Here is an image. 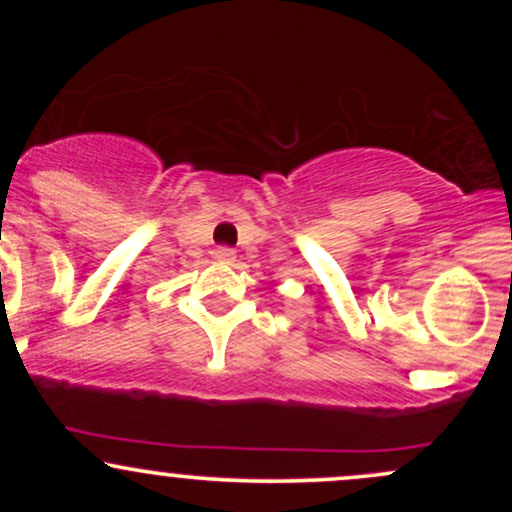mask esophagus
<instances>
[{
	"instance_id": "obj_1",
	"label": "esophagus",
	"mask_w": 512,
	"mask_h": 512,
	"mask_svg": "<svg viewBox=\"0 0 512 512\" xmlns=\"http://www.w3.org/2000/svg\"><path fill=\"white\" fill-rule=\"evenodd\" d=\"M233 257H236V250H231V248H219V250H216V260L231 262Z\"/></svg>"
}]
</instances>
